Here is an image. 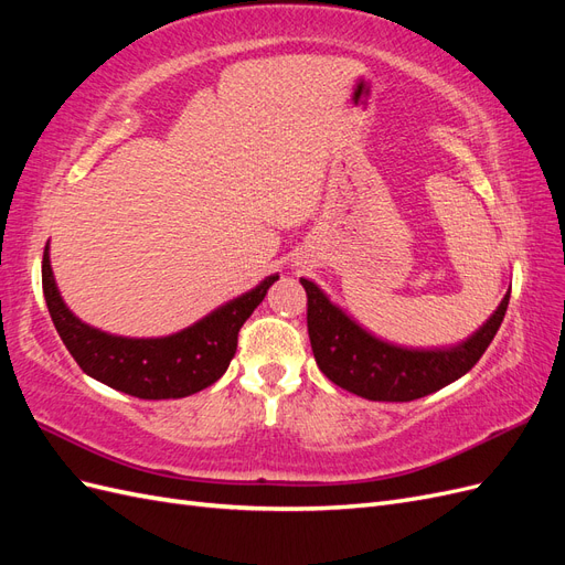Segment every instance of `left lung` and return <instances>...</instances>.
<instances>
[{
    "label": "left lung",
    "mask_w": 565,
    "mask_h": 565,
    "mask_svg": "<svg viewBox=\"0 0 565 565\" xmlns=\"http://www.w3.org/2000/svg\"><path fill=\"white\" fill-rule=\"evenodd\" d=\"M309 297V337L324 377L367 401L407 403L457 382L478 363L504 320L511 289L492 316L450 347H401L363 328L313 280H299Z\"/></svg>",
    "instance_id": "1"
}]
</instances>
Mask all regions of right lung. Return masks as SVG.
<instances>
[{
	"label": "right lung",
	"instance_id": "1",
	"mask_svg": "<svg viewBox=\"0 0 565 565\" xmlns=\"http://www.w3.org/2000/svg\"><path fill=\"white\" fill-rule=\"evenodd\" d=\"M278 278V273H273L179 332L167 337H122L94 328L67 309L51 268L49 243L42 262L46 309L65 349L92 380L143 401L185 398L212 386L233 361L237 332Z\"/></svg>",
	"mask_w": 565,
	"mask_h": 565
}]
</instances>
